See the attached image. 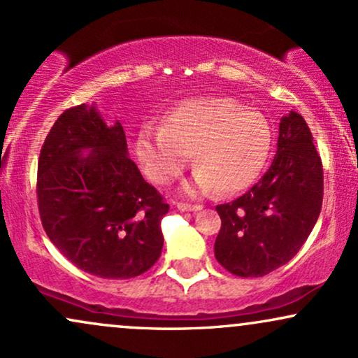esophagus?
I'll list each match as a JSON object with an SVG mask.
<instances>
[{"label": "esophagus", "mask_w": 358, "mask_h": 358, "mask_svg": "<svg viewBox=\"0 0 358 358\" xmlns=\"http://www.w3.org/2000/svg\"><path fill=\"white\" fill-rule=\"evenodd\" d=\"M176 208L182 212H196V210H202V205H192V203L178 202L176 203Z\"/></svg>", "instance_id": "34e87169"}]
</instances>
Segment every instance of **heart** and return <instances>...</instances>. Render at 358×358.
<instances>
[{
    "label": "heart",
    "mask_w": 358,
    "mask_h": 358,
    "mask_svg": "<svg viewBox=\"0 0 358 358\" xmlns=\"http://www.w3.org/2000/svg\"><path fill=\"white\" fill-rule=\"evenodd\" d=\"M273 148V131L262 114L229 97L185 101L168 113L162 127L145 126L136 153L151 180L170 183L192 155L195 175L188 188L234 195L262 173Z\"/></svg>",
    "instance_id": "b5f03b06"
}]
</instances>
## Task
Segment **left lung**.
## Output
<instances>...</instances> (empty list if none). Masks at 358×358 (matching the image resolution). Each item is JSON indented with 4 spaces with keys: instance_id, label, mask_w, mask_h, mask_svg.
I'll list each match as a JSON object with an SVG mask.
<instances>
[{
    "instance_id": "obj_1",
    "label": "left lung",
    "mask_w": 358,
    "mask_h": 358,
    "mask_svg": "<svg viewBox=\"0 0 358 358\" xmlns=\"http://www.w3.org/2000/svg\"><path fill=\"white\" fill-rule=\"evenodd\" d=\"M323 202L322 158L306 121L291 110L279 122L269 170L234 202L217 205L215 259L229 273L259 278L291 261L313 231Z\"/></svg>"
}]
</instances>
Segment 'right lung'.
I'll return each mask as SVG.
<instances>
[{"label":"right lung","instance_id":"add662e5","mask_svg":"<svg viewBox=\"0 0 358 358\" xmlns=\"http://www.w3.org/2000/svg\"><path fill=\"white\" fill-rule=\"evenodd\" d=\"M36 196L48 239L85 273L129 279L162 256L170 205L127 156L121 122L108 126L94 104L64 110L52 126Z\"/></svg>","mask_w":358,"mask_h":358}]
</instances>
